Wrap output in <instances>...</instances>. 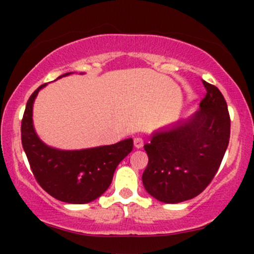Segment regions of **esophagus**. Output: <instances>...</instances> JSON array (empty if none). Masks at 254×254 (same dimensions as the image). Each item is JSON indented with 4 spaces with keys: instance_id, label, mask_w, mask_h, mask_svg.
Instances as JSON below:
<instances>
[{
    "instance_id": "obj_1",
    "label": "esophagus",
    "mask_w": 254,
    "mask_h": 254,
    "mask_svg": "<svg viewBox=\"0 0 254 254\" xmlns=\"http://www.w3.org/2000/svg\"><path fill=\"white\" fill-rule=\"evenodd\" d=\"M133 145H135V148H137V149H139V148L143 147V139L141 137H135L133 138Z\"/></svg>"
}]
</instances>
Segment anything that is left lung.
<instances>
[{
    "label": "left lung",
    "mask_w": 254,
    "mask_h": 254,
    "mask_svg": "<svg viewBox=\"0 0 254 254\" xmlns=\"http://www.w3.org/2000/svg\"><path fill=\"white\" fill-rule=\"evenodd\" d=\"M200 109L186 122L154 133L144 144L148 165L142 176L148 193L164 203L198 196L214 179L229 143L230 117L222 93L203 81Z\"/></svg>",
    "instance_id": "obj_1"
}]
</instances>
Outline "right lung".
<instances>
[{
    "mask_svg": "<svg viewBox=\"0 0 254 254\" xmlns=\"http://www.w3.org/2000/svg\"><path fill=\"white\" fill-rule=\"evenodd\" d=\"M45 84L32 93L21 121V142L32 173L56 199L72 204L89 203L109 189L119 162L132 150V138L82 150H60L44 144L34 131L32 109L38 92Z\"/></svg>",
    "mask_w": 254,
    "mask_h": 254,
    "instance_id": "obj_1",
    "label": "right lung"
}]
</instances>
